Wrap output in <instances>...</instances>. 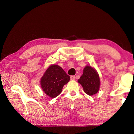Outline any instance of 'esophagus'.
I'll return each mask as SVG.
<instances>
[{
  "mask_svg": "<svg viewBox=\"0 0 134 134\" xmlns=\"http://www.w3.org/2000/svg\"><path fill=\"white\" fill-rule=\"evenodd\" d=\"M70 80H75V76H71V77H70Z\"/></svg>",
  "mask_w": 134,
  "mask_h": 134,
  "instance_id": "esophagus-1",
  "label": "esophagus"
}]
</instances>
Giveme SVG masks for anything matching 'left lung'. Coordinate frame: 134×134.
<instances>
[{
    "mask_svg": "<svg viewBox=\"0 0 134 134\" xmlns=\"http://www.w3.org/2000/svg\"><path fill=\"white\" fill-rule=\"evenodd\" d=\"M78 82L82 86L84 92L89 96L98 92L100 88L99 74L94 68L87 65L83 70V73Z\"/></svg>",
    "mask_w": 134,
    "mask_h": 134,
    "instance_id": "left-lung-1",
    "label": "left lung"
}]
</instances>
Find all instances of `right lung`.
I'll return each mask as SVG.
<instances>
[{
  "instance_id": "right-lung-1",
  "label": "right lung",
  "mask_w": 134,
  "mask_h": 134,
  "mask_svg": "<svg viewBox=\"0 0 134 134\" xmlns=\"http://www.w3.org/2000/svg\"><path fill=\"white\" fill-rule=\"evenodd\" d=\"M70 80L62 67L58 65H51L41 77L40 84L43 91L51 98L58 96L62 92L63 86Z\"/></svg>"
}]
</instances>
